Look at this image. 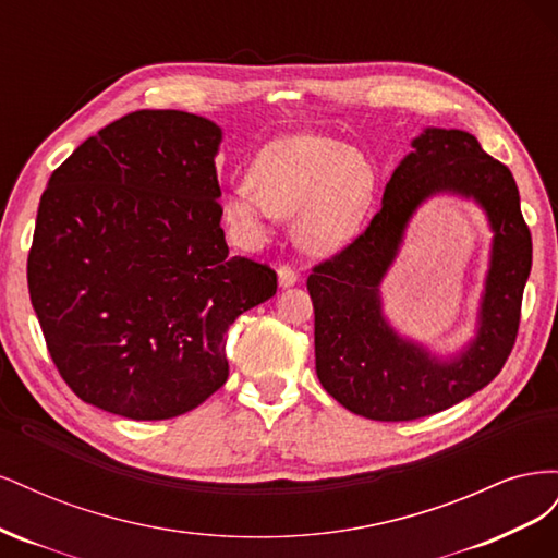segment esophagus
I'll use <instances>...</instances> for the list:
<instances>
[{
    "label": "esophagus",
    "instance_id": "esophagus-1",
    "mask_svg": "<svg viewBox=\"0 0 558 558\" xmlns=\"http://www.w3.org/2000/svg\"><path fill=\"white\" fill-rule=\"evenodd\" d=\"M277 275H279V286H281V289H289V286L298 283V279H300L291 265H281L277 269Z\"/></svg>",
    "mask_w": 558,
    "mask_h": 558
}]
</instances>
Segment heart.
I'll return each instance as SVG.
<instances>
[{"mask_svg":"<svg viewBox=\"0 0 558 558\" xmlns=\"http://www.w3.org/2000/svg\"><path fill=\"white\" fill-rule=\"evenodd\" d=\"M251 181L223 197L228 226L246 242H265L277 216H295V240L312 253L340 248L356 232L375 174L359 148L318 134H291L267 144Z\"/></svg>","mask_w":558,"mask_h":558,"instance_id":"heart-1","label":"heart"}]
</instances>
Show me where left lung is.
<instances>
[{
	"label": "left lung",
	"mask_w": 558,
	"mask_h": 558,
	"mask_svg": "<svg viewBox=\"0 0 558 558\" xmlns=\"http://www.w3.org/2000/svg\"><path fill=\"white\" fill-rule=\"evenodd\" d=\"M437 192L475 198L495 232L478 332L449 360L400 338L383 316L378 293L409 218ZM531 263V230L512 172L484 154L470 132L426 128L386 183L381 209L365 232L307 279L318 381L342 408L373 421L430 416L477 393L514 347Z\"/></svg>",
	"instance_id": "8db88e82"
}]
</instances>
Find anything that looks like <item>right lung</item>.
<instances>
[{"label": "right lung", "instance_id": "right-lung-1", "mask_svg": "<svg viewBox=\"0 0 558 558\" xmlns=\"http://www.w3.org/2000/svg\"><path fill=\"white\" fill-rule=\"evenodd\" d=\"M223 132L142 109L88 137L50 174L27 258L46 347L95 408L160 421L228 379L232 320L277 293V272L230 256L216 165Z\"/></svg>", "mask_w": 558, "mask_h": 558}]
</instances>
